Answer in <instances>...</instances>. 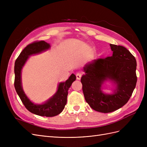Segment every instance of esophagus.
Here are the masks:
<instances>
[{"label": "esophagus", "mask_w": 147, "mask_h": 147, "mask_svg": "<svg viewBox=\"0 0 147 147\" xmlns=\"http://www.w3.org/2000/svg\"><path fill=\"white\" fill-rule=\"evenodd\" d=\"M76 77L77 80H80L82 77V74L80 72H78L76 74Z\"/></svg>", "instance_id": "obj_1"}]
</instances>
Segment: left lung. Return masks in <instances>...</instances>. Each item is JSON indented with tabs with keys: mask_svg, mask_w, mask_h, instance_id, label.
Wrapping results in <instances>:
<instances>
[{
	"mask_svg": "<svg viewBox=\"0 0 147 147\" xmlns=\"http://www.w3.org/2000/svg\"><path fill=\"white\" fill-rule=\"evenodd\" d=\"M113 55L97 58L83 67L85 74L81 78L83 92L87 103L97 112L110 113L125 105L137 83V63L134 56L123 46L110 44ZM112 82V94L102 91V84Z\"/></svg>",
	"mask_w": 147,
	"mask_h": 147,
	"instance_id": "8db88e82",
	"label": "left lung"
}]
</instances>
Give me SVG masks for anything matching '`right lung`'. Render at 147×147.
<instances>
[{"label": "right lung", "mask_w": 147, "mask_h": 147, "mask_svg": "<svg viewBox=\"0 0 147 147\" xmlns=\"http://www.w3.org/2000/svg\"><path fill=\"white\" fill-rule=\"evenodd\" d=\"M51 47L50 44L45 41L35 42L26 47L20 53L15 63V88L25 107L30 112L42 117H52L63 112L67 104L68 90L72 83L76 80L72 74L65 82H61L55 94L46 102L41 104H34L26 96L22 86L21 71L29 56L45 51Z\"/></svg>", "instance_id": "add662e5"}]
</instances>
